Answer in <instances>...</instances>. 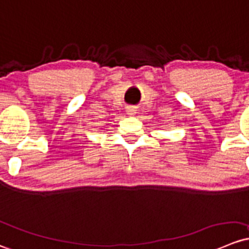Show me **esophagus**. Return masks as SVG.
Returning a JSON list of instances; mask_svg holds the SVG:
<instances>
[{
	"instance_id": "obj_1",
	"label": "esophagus",
	"mask_w": 249,
	"mask_h": 249,
	"mask_svg": "<svg viewBox=\"0 0 249 249\" xmlns=\"http://www.w3.org/2000/svg\"><path fill=\"white\" fill-rule=\"evenodd\" d=\"M126 112H127V114H130V116H132V114L136 113V108H135V107L130 106V107H127Z\"/></svg>"
}]
</instances>
